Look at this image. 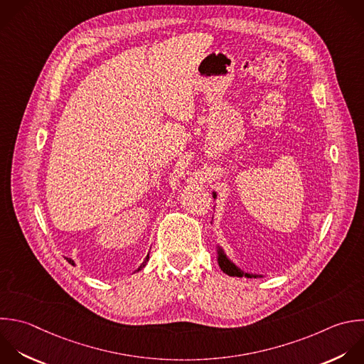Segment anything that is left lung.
Returning <instances> with one entry per match:
<instances>
[{"mask_svg":"<svg viewBox=\"0 0 364 364\" xmlns=\"http://www.w3.org/2000/svg\"><path fill=\"white\" fill-rule=\"evenodd\" d=\"M213 196H216V195H213ZM219 266H220V269L226 273V274H229V276H237V277H242V276H246V277H252V274H249V273H243L240 269H237L232 262H229L228 260V257L223 255V252L222 250H219ZM256 277V276H255Z\"/></svg>","mask_w":364,"mask_h":364,"instance_id":"1","label":"left lung"}]
</instances>
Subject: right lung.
<instances>
[{"label": "right lung", "instance_id": "1", "mask_svg": "<svg viewBox=\"0 0 364 364\" xmlns=\"http://www.w3.org/2000/svg\"><path fill=\"white\" fill-rule=\"evenodd\" d=\"M148 259H149V255H148V256H146V259H145V260H144V263H142V264H141V266H139V269H142V267H144V266H145V264H146V262H148ZM67 260H68V262H70V263H71V264H74V260H71V259H68V257H67ZM139 269H138V270H139Z\"/></svg>", "mask_w": 364, "mask_h": 364}]
</instances>
